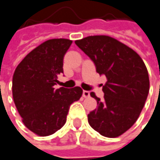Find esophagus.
<instances>
[{
    "label": "esophagus",
    "instance_id": "obj_1",
    "mask_svg": "<svg viewBox=\"0 0 160 160\" xmlns=\"http://www.w3.org/2000/svg\"><path fill=\"white\" fill-rule=\"evenodd\" d=\"M89 96H90V92L89 91H85V90L82 91V97L83 98H88Z\"/></svg>",
    "mask_w": 160,
    "mask_h": 160
}]
</instances>
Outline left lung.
<instances>
[{"mask_svg":"<svg viewBox=\"0 0 160 160\" xmlns=\"http://www.w3.org/2000/svg\"><path fill=\"white\" fill-rule=\"evenodd\" d=\"M75 43L107 78L104 100L90 94L98 108L88 114V122L101 136L117 138L133 126L145 104L150 88L147 68L137 52L111 37L89 36Z\"/></svg>","mask_w":160,"mask_h":160,"instance_id":"8db88e82","label":"left lung"}]
</instances>
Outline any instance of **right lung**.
Here are the masks:
<instances>
[{"mask_svg": "<svg viewBox=\"0 0 160 160\" xmlns=\"http://www.w3.org/2000/svg\"><path fill=\"white\" fill-rule=\"evenodd\" d=\"M72 41L48 40L32 50L17 66L12 79L15 105L25 126L46 137L66 122L70 105L82 95L81 87L56 89L63 73V57Z\"/></svg>", "mask_w": 160, "mask_h": 160, "instance_id": "right-lung-1", "label": "right lung"}]
</instances>
